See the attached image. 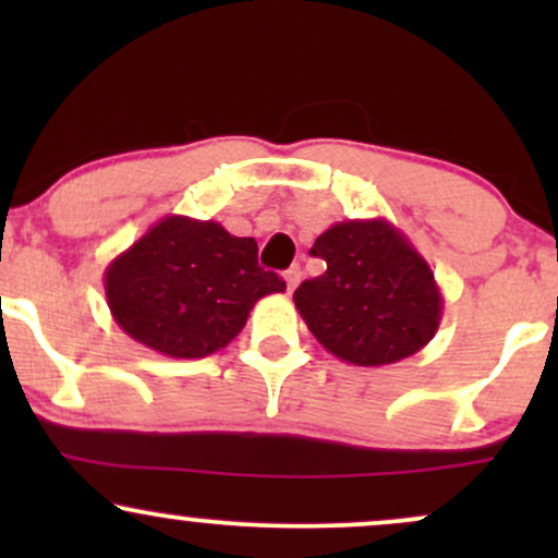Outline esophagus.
Here are the masks:
<instances>
[{"label":"esophagus","instance_id":"obj_1","mask_svg":"<svg viewBox=\"0 0 558 558\" xmlns=\"http://www.w3.org/2000/svg\"><path fill=\"white\" fill-rule=\"evenodd\" d=\"M299 280H301V267L296 265V267H291V270L286 272V286H288V291H293V288L299 286Z\"/></svg>","mask_w":558,"mask_h":558}]
</instances>
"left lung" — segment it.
Segmentation results:
<instances>
[{"instance_id":"1","label":"left lung","mask_w":558,"mask_h":558,"mask_svg":"<svg viewBox=\"0 0 558 558\" xmlns=\"http://www.w3.org/2000/svg\"><path fill=\"white\" fill-rule=\"evenodd\" d=\"M328 270L293 293L312 336L356 367L417 354L444 317V296L425 257L393 222L343 220L310 248Z\"/></svg>"}]
</instances>
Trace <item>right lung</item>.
Segmentation results:
<instances>
[{
	"label": "right lung",
	"instance_id": "obj_1",
	"mask_svg": "<svg viewBox=\"0 0 558 558\" xmlns=\"http://www.w3.org/2000/svg\"><path fill=\"white\" fill-rule=\"evenodd\" d=\"M283 291V278L259 267L257 241L183 215L157 220L105 270L114 323L133 341L175 360L226 349L254 304Z\"/></svg>",
	"mask_w": 558,
	"mask_h": 558
}]
</instances>
